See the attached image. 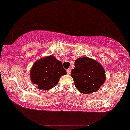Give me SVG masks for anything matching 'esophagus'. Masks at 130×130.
<instances>
[{
  "mask_svg": "<svg viewBox=\"0 0 130 130\" xmlns=\"http://www.w3.org/2000/svg\"><path fill=\"white\" fill-rule=\"evenodd\" d=\"M67 72L68 74H71V69H68L67 70Z\"/></svg>",
  "mask_w": 130,
  "mask_h": 130,
  "instance_id": "obj_1",
  "label": "esophagus"
}]
</instances>
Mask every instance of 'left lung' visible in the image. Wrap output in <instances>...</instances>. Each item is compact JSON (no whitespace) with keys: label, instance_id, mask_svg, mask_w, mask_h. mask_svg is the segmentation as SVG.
Returning a JSON list of instances; mask_svg holds the SVG:
<instances>
[{"label":"left lung","instance_id":"1","mask_svg":"<svg viewBox=\"0 0 130 130\" xmlns=\"http://www.w3.org/2000/svg\"><path fill=\"white\" fill-rule=\"evenodd\" d=\"M72 70L76 88L83 94L95 92L106 80L104 68L98 61L88 57L79 58Z\"/></svg>","mask_w":130,"mask_h":130}]
</instances>
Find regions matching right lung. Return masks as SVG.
Segmentation results:
<instances>
[{"label":"right lung","instance_id":"add662e5","mask_svg":"<svg viewBox=\"0 0 130 130\" xmlns=\"http://www.w3.org/2000/svg\"><path fill=\"white\" fill-rule=\"evenodd\" d=\"M66 74L62 63L51 55L34 63L30 71V78L39 89L47 90L56 86L59 78Z\"/></svg>","mask_w":130,"mask_h":130}]
</instances>
